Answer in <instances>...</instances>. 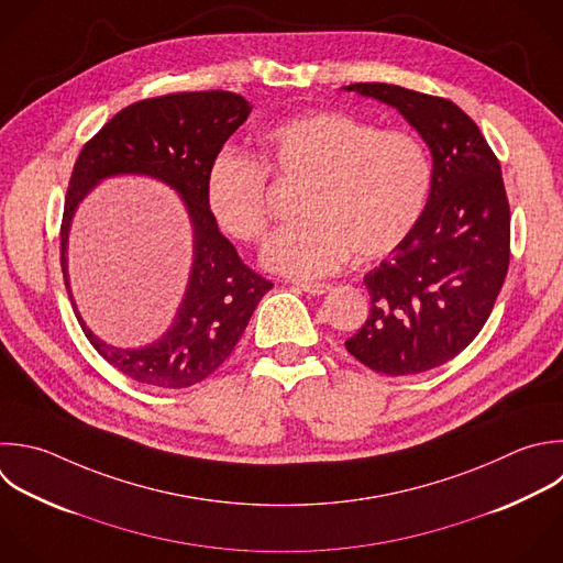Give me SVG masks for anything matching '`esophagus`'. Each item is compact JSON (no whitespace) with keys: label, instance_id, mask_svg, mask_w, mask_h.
Instances as JSON below:
<instances>
[{"label":"esophagus","instance_id":"34e87169","mask_svg":"<svg viewBox=\"0 0 563 563\" xmlns=\"http://www.w3.org/2000/svg\"><path fill=\"white\" fill-rule=\"evenodd\" d=\"M297 288L308 292V295H325L332 286L330 284H319V282H297Z\"/></svg>","mask_w":563,"mask_h":563}]
</instances>
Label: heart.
Here are the masks:
<instances>
[{"label":"heart","instance_id":"1","mask_svg":"<svg viewBox=\"0 0 563 563\" xmlns=\"http://www.w3.org/2000/svg\"><path fill=\"white\" fill-rule=\"evenodd\" d=\"M268 172L303 187V218L264 244L266 268L319 277L352 253L369 262L391 253L416 227L431 187V161L418 136L378 130L345 112H312L262 134V161L220 154L207 174V207L240 242L266 233Z\"/></svg>","mask_w":563,"mask_h":563}]
</instances>
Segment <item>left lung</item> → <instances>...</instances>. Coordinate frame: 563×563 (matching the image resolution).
<instances>
[{"label": "left lung", "instance_id": "1", "mask_svg": "<svg viewBox=\"0 0 563 563\" xmlns=\"http://www.w3.org/2000/svg\"><path fill=\"white\" fill-rule=\"evenodd\" d=\"M343 90L396 108L431 152L427 205L400 246L363 277L369 317L345 341L374 372L420 374L477 336L501 290L510 255L501 169L455 103L389 84Z\"/></svg>", "mask_w": 563, "mask_h": 563}]
</instances>
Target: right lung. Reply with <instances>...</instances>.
I'll list each match as a JSON object with an SVG mask.
<instances>
[{"label":"right lung","mask_w":563,"mask_h":563,"mask_svg":"<svg viewBox=\"0 0 563 563\" xmlns=\"http://www.w3.org/2000/svg\"><path fill=\"white\" fill-rule=\"evenodd\" d=\"M251 110L244 97L222 90L145 99L106 123L75 163L62 222L66 288L95 350L139 383L183 389L205 380L229 358L260 299L273 288L240 260L207 207L209 167ZM114 175H150L172 186L181 196L195 231V262L179 312L161 340L141 349H117L99 340L85 325L69 290L71 218L85 196Z\"/></svg>","instance_id":"add662e5"}]
</instances>
